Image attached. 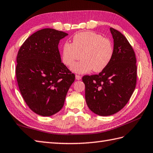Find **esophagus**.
Wrapping results in <instances>:
<instances>
[{
  "label": "esophagus",
  "instance_id": "1",
  "mask_svg": "<svg viewBox=\"0 0 153 153\" xmlns=\"http://www.w3.org/2000/svg\"><path fill=\"white\" fill-rule=\"evenodd\" d=\"M76 79L77 80H80L82 79V76H79V75H76Z\"/></svg>",
  "mask_w": 153,
  "mask_h": 153
}]
</instances>
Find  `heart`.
I'll list each match as a JSON object with an SVG mask.
<instances>
[{"mask_svg": "<svg viewBox=\"0 0 153 153\" xmlns=\"http://www.w3.org/2000/svg\"><path fill=\"white\" fill-rule=\"evenodd\" d=\"M113 53L112 44L108 39L93 31H82L74 35L72 43L63 44L62 60L66 66H70L81 56L82 59L71 66V70L83 74L93 69L99 72L108 66Z\"/></svg>", "mask_w": 153, "mask_h": 153, "instance_id": "obj_1", "label": "heart"}]
</instances>
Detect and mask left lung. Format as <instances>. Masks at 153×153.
<instances>
[{
    "instance_id": "1",
    "label": "left lung",
    "mask_w": 153,
    "mask_h": 153,
    "mask_svg": "<svg viewBox=\"0 0 153 153\" xmlns=\"http://www.w3.org/2000/svg\"><path fill=\"white\" fill-rule=\"evenodd\" d=\"M114 39L112 60L98 75L84 76L85 100L97 115L106 116L118 112L129 101L137 82L135 52L126 37L110 28Z\"/></svg>"
}]
</instances>
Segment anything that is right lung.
Wrapping results in <instances>:
<instances>
[{"label": "right lung", "instance_id": "right-lung-1", "mask_svg": "<svg viewBox=\"0 0 153 153\" xmlns=\"http://www.w3.org/2000/svg\"><path fill=\"white\" fill-rule=\"evenodd\" d=\"M68 33L51 28L39 30L19 48L16 79L23 99L37 114L50 116L59 112L75 80L61 62L58 43Z\"/></svg>", "mask_w": 153, "mask_h": 153}]
</instances>
